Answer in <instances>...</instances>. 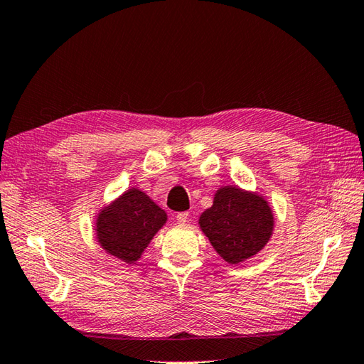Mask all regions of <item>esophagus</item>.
I'll list each match as a JSON object with an SVG mask.
<instances>
[{"label": "esophagus", "mask_w": 364, "mask_h": 364, "mask_svg": "<svg viewBox=\"0 0 364 364\" xmlns=\"http://www.w3.org/2000/svg\"><path fill=\"white\" fill-rule=\"evenodd\" d=\"M188 217H190V214L183 211V213H179L178 215H176V220H178V223L183 225V223H186V220H188Z\"/></svg>", "instance_id": "34e87169"}]
</instances>
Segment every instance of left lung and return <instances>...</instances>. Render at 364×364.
<instances>
[{
    "instance_id": "left-lung-1",
    "label": "left lung",
    "mask_w": 364,
    "mask_h": 364,
    "mask_svg": "<svg viewBox=\"0 0 364 364\" xmlns=\"http://www.w3.org/2000/svg\"><path fill=\"white\" fill-rule=\"evenodd\" d=\"M199 226L220 257L228 264H240L269 243L274 217L261 194L228 185L215 191L213 206L199 217Z\"/></svg>"
}]
</instances>
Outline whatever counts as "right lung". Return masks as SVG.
I'll return each instance as SVG.
<instances>
[{
    "mask_svg": "<svg viewBox=\"0 0 364 364\" xmlns=\"http://www.w3.org/2000/svg\"><path fill=\"white\" fill-rule=\"evenodd\" d=\"M165 223L167 213L144 191L132 186L100 209L95 220V237L109 255L135 264Z\"/></svg>",
    "mask_w": 364,
    "mask_h": 364,
    "instance_id": "obj_1",
    "label": "right lung"
}]
</instances>
